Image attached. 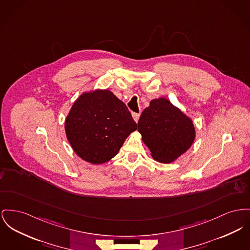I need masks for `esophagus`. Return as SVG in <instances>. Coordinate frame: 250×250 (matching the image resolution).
Listing matches in <instances>:
<instances>
[{
	"instance_id": "esophagus-1",
	"label": "esophagus",
	"mask_w": 250,
	"mask_h": 250,
	"mask_svg": "<svg viewBox=\"0 0 250 250\" xmlns=\"http://www.w3.org/2000/svg\"><path fill=\"white\" fill-rule=\"evenodd\" d=\"M132 117L133 119H134V121H135L136 123H138V121H139V119H140V113H136V112H133Z\"/></svg>"
}]
</instances>
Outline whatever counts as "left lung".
I'll return each instance as SVG.
<instances>
[{
    "label": "left lung",
    "mask_w": 250,
    "mask_h": 250,
    "mask_svg": "<svg viewBox=\"0 0 250 250\" xmlns=\"http://www.w3.org/2000/svg\"><path fill=\"white\" fill-rule=\"evenodd\" d=\"M138 131L158 162L170 163L185 153L194 141L191 119L166 98L150 102L138 122Z\"/></svg>",
    "instance_id": "obj_1"
}]
</instances>
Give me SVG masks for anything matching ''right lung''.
<instances>
[{"label":"right lung","instance_id":"1","mask_svg":"<svg viewBox=\"0 0 250 250\" xmlns=\"http://www.w3.org/2000/svg\"><path fill=\"white\" fill-rule=\"evenodd\" d=\"M136 129L137 124L125 104L107 89L83 93L65 122L67 139L74 152L93 164L115 157Z\"/></svg>","mask_w":250,"mask_h":250}]
</instances>
